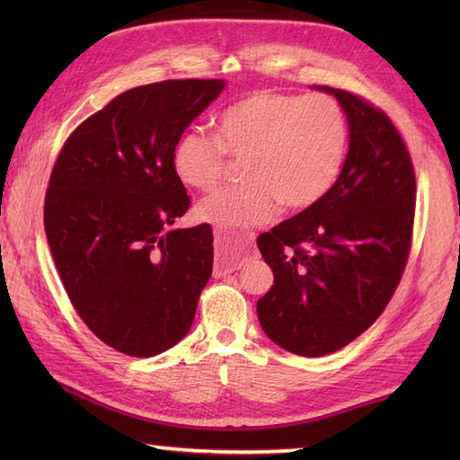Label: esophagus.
<instances>
[{
    "mask_svg": "<svg viewBox=\"0 0 460 460\" xmlns=\"http://www.w3.org/2000/svg\"><path fill=\"white\" fill-rule=\"evenodd\" d=\"M249 241L247 239H231L221 231H215V267L213 277H227L235 272L245 262V251Z\"/></svg>",
    "mask_w": 460,
    "mask_h": 460,
    "instance_id": "esophagus-1",
    "label": "esophagus"
}]
</instances>
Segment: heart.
I'll return each mask as SVG.
<instances>
[{"label": "heart", "instance_id": "obj_1", "mask_svg": "<svg viewBox=\"0 0 460 460\" xmlns=\"http://www.w3.org/2000/svg\"><path fill=\"white\" fill-rule=\"evenodd\" d=\"M348 120L324 94L261 91L225 109L217 136L188 130L173 146V172L188 188L208 191L233 158H247V183L205 198L195 213L219 229L247 231L290 211L316 205L334 188L348 152Z\"/></svg>", "mask_w": 460, "mask_h": 460}]
</instances>
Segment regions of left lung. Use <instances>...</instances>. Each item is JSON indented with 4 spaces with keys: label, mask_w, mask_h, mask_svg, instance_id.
I'll list each match as a JSON object with an SVG mask.
<instances>
[{
    "label": "left lung",
    "mask_w": 460,
    "mask_h": 460,
    "mask_svg": "<svg viewBox=\"0 0 460 460\" xmlns=\"http://www.w3.org/2000/svg\"><path fill=\"white\" fill-rule=\"evenodd\" d=\"M340 178L316 205L262 233L257 245L275 285L257 302L265 334L282 349L318 358L348 346L387 306L411 247L415 172L394 122L348 91Z\"/></svg>",
    "instance_id": "1"
}]
</instances>
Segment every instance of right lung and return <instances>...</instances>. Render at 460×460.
I'll use <instances>...</instances> for the list:
<instances>
[{"label": "right lung", "instance_id": "right-lung-1", "mask_svg": "<svg viewBox=\"0 0 460 460\" xmlns=\"http://www.w3.org/2000/svg\"><path fill=\"white\" fill-rule=\"evenodd\" d=\"M225 89L219 79L136 86L65 142L45 195V233L75 310L104 344L152 358L188 334L213 269L208 223L190 208L173 146Z\"/></svg>", "mask_w": 460, "mask_h": 460}]
</instances>
